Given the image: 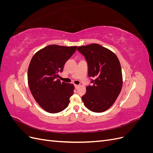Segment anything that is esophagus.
<instances>
[{"label": "esophagus", "instance_id": "obj_1", "mask_svg": "<svg viewBox=\"0 0 153 153\" xmlns=\"http://www.w3.org/2000/svg\"><path fill=\"white\" fill-rule=\"evenodd\" d=\"M75 89H78V88L79 87V85H76V84H75Z\"/></svg>", "mask_w": 153, "mask_h": 153}]
</instances>
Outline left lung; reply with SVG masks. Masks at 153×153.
<instances>
[{
	"instance_id": "left-lung-1",
	"label": "left lung",
	"mask_w": 153,
	"mask_h": 153,
	"mask_svg": "<svg viewBox=\"0 0 153 153\" xmlns=\"http://www.w3.org/2000/svg\"><path fill=\"white\" fill-rule=\"evenodd\" d=\"M77 50L86 60L88 76L92 84L86 87L82 100L92 112H105L114 103L122 89L123 76L119 59L112 51L98 44L82 46Z\"/></svg>"
}]
</instances>
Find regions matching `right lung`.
<instances>
[{"mask_svg": "<svg viewBox=\"0 0 153 153\" xmlns=\"http://www.w3.org/2000/svg\"><path fill=\"white\" fill-rule=\"evenodd\" d=\"M76 48L51 45L36 52L31 59L28 68L30 90L41 107L49 113L61 112L69 105L75 87L57 77Z\"/></svg>", "mask_w": 153, "mask_h": 153, "instance_id": "obj_1", "label": "right lung"}]
</instances>
